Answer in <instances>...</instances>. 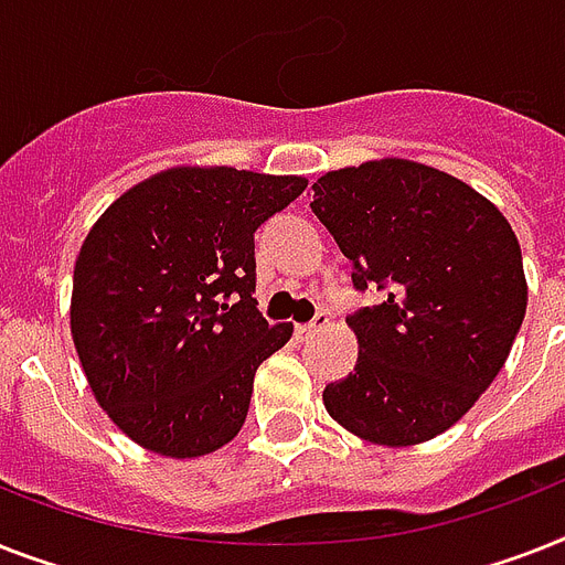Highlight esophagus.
<instances>
[{
    "mask_svg": "<svg viewBox=\"0 0 565 565\" xmlns=\"http://www.w3.org/2000/svg\"><path fill=\"white\" fill-rule=\"evenodd\" d=\"M327 327H329V315L327 311H318L309 323H300V327H297V335H315V332H320V329H327Z\"/></svg>",
    "mask_w": 565,
    "mask_h": 565,
    "instance_id": "esophagus-1",
    "label": "esophagus"
}]
</instances>
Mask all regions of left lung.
<instances>
[{"label":"left lung","instance_id":"obj_1","mask_svg":"<svg viewBox=\"0 0 565 565\" xmlns=\"http://www.w3.org/2000/svg\"><path fill=\"white\" fill-rule=\"evenodd\" d=\"M311 212L353 262L355 370L323 391L329 417L385 446L431 440L484 394L527 306L511 224L476 189L408 160L315 183Z\"/></svg>","mask_w":565,"mask_h":565}]
</instances>
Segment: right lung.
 <instances>
[{
  "label": "right lung",
  "mask_w": 565,
  "mask_h": 565,
  "mask_svg": "<svg viewBox=\"0 0 565 565\" xmlns=\"http://www.w3.org/2000/svg\"><path fill=\"white\" fill-rule=\"evenodd\" d=\"M303 178L171 169L107 206L72 279V338L116 426L169 458L238 435L262 361L295 327H270L256 291L254 233Z\"/></svg>",
  "instance_id": "obj_1"
}]
</instances>
